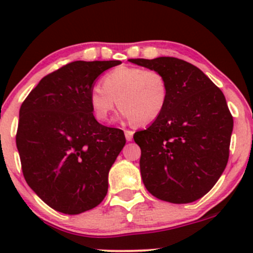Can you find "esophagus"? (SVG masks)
<instances>
[{
  "mask_svg": "<svg viewBox=\"0 0 253 253\" xmlns=\"http://www.w3.org/2000/svg\"><path fill=\"white\" fill-rule=\"evenodd\" d=\"M133 133L134 132L133 131H129V129H126V131H125V137H126V139L127 141H132V139H133Z\"/></svg>",
  "mask_w": 253,
  "mask_h": 253,
  "instance_id": "esophagus-1",
  "label": "esophagus"
}]
</instances>
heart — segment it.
<instances>
[{"label": "heart", "instance_id": "b5f03b06", "mask_svg": "<svg viewBox=\"0 0 253 253\" xmlns=\"http://www.w3.org/2000/svg\"><path fill=\"white\" fill-rule=\"evenodd\" d=\"M169 94L168 79L159 71L120 66L104 76L101 86L90 89L88 101L98 121L110 120L117 101L122 116L137 126H147L162 116Z\"/></svg>", "mask_w": 253, "mask_h": 253}]
</instances>
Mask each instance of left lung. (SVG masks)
<instances>
[{
    "label": "left lung",
    "instance_id": "1",
    "mask_svg": "<svg viewBox=\"0 0 253 253\" xmlns=\"http://www.w3.org/2000/svg\"><path fill=\"white\" fill-rule=\"evenodd\" d=\"M162 72L169 101L162 116L136 132L141 175L154 197L191 203L211 190L229 159L234 120L223 91L200 68L176 57L131 58Z\"/></svg>",
    "mask_w": 253,
    "mask_h": 253
}]
</instances>
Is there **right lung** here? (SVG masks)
Wrapping results in <instances>:
<instances>
[{"instance_id": "obj_1", "label": "right lung", "mask_w": 253, "mask_h": 253, "mask_svg": "<svg viewBox=\"0 0 253 253\" xmlns=\"http://www.w3.org/2000/svg\"><path fill=\"white\" fill-rule=\"evenodd\" d=\"M120 61H75L48 73L23 101L16 143L29 187L48 207L79 214L100 205L109 170L124 148L122 129L100 125L88 95Z\"/></svg>"}]
</instances>
